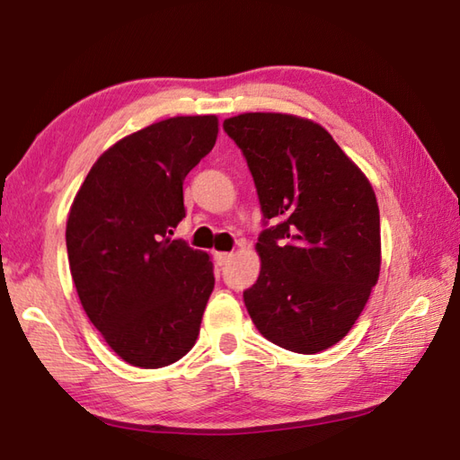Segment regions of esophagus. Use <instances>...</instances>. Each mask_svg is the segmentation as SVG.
I'll return each mask as SVG.
<instances>
[{
  "instance_id": "obj_1",
  "label": "esophagus",
  "mask_w": 460,
  "mask_h": 460,
  "mask_svg": "<svg viewBox=\"0 0 460 460\" xmlns=\"http://www.w3.org/2000/svg\"><path fill=\"white\" fill-rule=\"evenodd\" d=\"M233 258V253H227V252H217L215 253V261L219 263V266H225V263H229Z\"/></svg>"
}]
</instances>
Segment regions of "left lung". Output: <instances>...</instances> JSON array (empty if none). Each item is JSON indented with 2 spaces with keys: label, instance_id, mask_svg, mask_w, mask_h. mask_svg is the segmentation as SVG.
<instances>
[{
  "label": "left lung",
  "instance_id": "8db88e82",
  "mask_svg": "<svg viewBox=\"0 0 460 460\" xmlns=\"http://www.w3.org/2000/svg\"><path fill=\"white\" fill-rule=\"evenodd\" d=\"M223 128L243 152L266 223L260 278L243 292L263 337L321 353L345 337L381 268L379 207L361 168L318 123L241 113Z\"/></svg>",
  "mask_w": 460,
  "mask_h": 460
}]
</instances>
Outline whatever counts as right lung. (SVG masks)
<instances>
[{
	"mask_svg": "<svg viewBox=\"0 0 460 460\" xmlns=\"http://www.w3.org/2000/svg\"><path fill=\"white\" fill-rule=\"evenodd\" d=\"M219 134L217 115H181L99 155L68 211L71 276L89 321L123 361L174 363L197 342L213 261L181 239L182 182Z\"/></svg>",
	"mask_w": 460,
	"mask_h": 460,
	"instance_id": "obj_1",
	"label": "right lung"
}]
</instances>
